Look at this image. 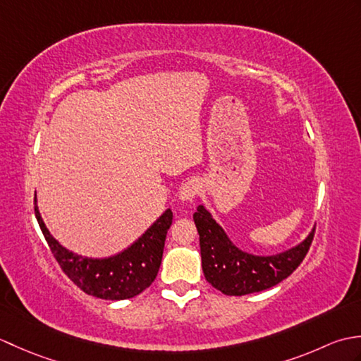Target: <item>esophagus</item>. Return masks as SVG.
Returning <instances> with one entry per match:
<instances>
[{
  "mask_svg": "<svg viewBox=\"0 0 361 361\" xmlns=\"http://www.w3.org/2000/svg\"><path fill=\"white\" fill-rule=\"evenodd\" d=\"M200 189H202L200 180L190 178L185 183V185H183V188L180 190V198L185 202H192L194 198L198 195V192H200Z\"/></svg>",
  "mask_w": 361,
  "mask_h": 361,
  "instance_id": "34e87169",
  "label": "esophagus"
}]
</instances>
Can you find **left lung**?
<instances>
[{"instance_id": "obj_1", "label": "left lung", "mask_w": 361, "mask_h": 361, "mask_svg": "<svg viewBox=\"0 0 361 361\" xmlns=\"http://www.w3.org/2000/svg\"><path fill=\"white\" fill-rule=\"evenodd\" d=\"M200 235L204 278L224 295L242 296L278 286L301 265L315 235V229L298 247L276 256H252L231 243L216 220L203 206L194 212Z\"/></svg>"}]
</instances>
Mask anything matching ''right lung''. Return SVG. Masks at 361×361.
I'll list each match as a JSON object with an SVG mask.
<instances>
[{
  "label": "right lung",
  "instance_id": "add662e5",
  "mask_svg": "<svg viewBox=\"0 0 361 361\" xmlns=\"http://www.w3.org/2000/svg\"><path fill=\"white\" fill-rule=\"evenodd\" d=\"M35 203V198H34ZM35 217L62 271L87 295L119 301L140 295L155 281L173 214L167 209L132 247L105 259H90L65 250L46 229L35 204Z\"/></svg>",
  "mask_w": 361,
  "mask_h": 361
}]
</instances>
